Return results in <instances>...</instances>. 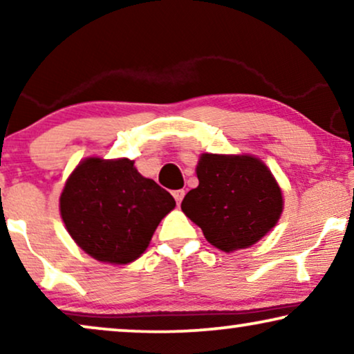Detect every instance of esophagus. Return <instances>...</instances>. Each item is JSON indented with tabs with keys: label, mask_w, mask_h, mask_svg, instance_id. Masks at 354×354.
<instances>
[{
	"label": "esophagus",
	"mask_w": 354,
	"mask_h": 354,
	"mask_svg": "<svg viewBox=\"0 0 354 354\" xmlns=\"http://www.w3.org/2000/svg\"><path fill=\"white\" fill-rule=\"evenodd\" d=\"M172 195H174V198H176L177 205H180L182 200H183V196H185V190H176V192L172 193Z\"/></svg>",
	"instance_id": "1"
}]
</instances>
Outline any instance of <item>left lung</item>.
Returning <instances> with one entry per match:
<instances>
[{
  "label": "left lung",
  "mask_w": 354,
  "mask_h": 354,
  "mask_svg": "<svg viewBox=\"0 0 354 354\" xmlns=\"http://www.w3.org/2000/svg\"><path fill=\"white\" fill-rule=\"evenodd\" d=\"M196 176L200 185L183 198L182 211L216 248H248L277 224L282 192L258 158L203 154Z\"/></svg>",
  "instance_id": "obj_1"
}]
</instances>
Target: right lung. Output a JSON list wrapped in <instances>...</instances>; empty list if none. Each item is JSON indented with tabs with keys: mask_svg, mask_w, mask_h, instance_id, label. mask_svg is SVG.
<instances>
[{
	"mask_svg": "<svg viewBox=\"0 0 354 354\" xmlns=\"http://www.w3.org/2000/svg\"><path fill=\"white\" fill-rule=\"evenodd\" d=\"M59 205L67 232L85 253L103 263L127 264L147 250L176 201L140 176L130 159L88 158L66 182Z\"/></svg>",
	"mask_w": 354,
	"mask_h": 354,
	"instance_id": "right-lung-1",
	"label": "right lung"
}]
</instances>
